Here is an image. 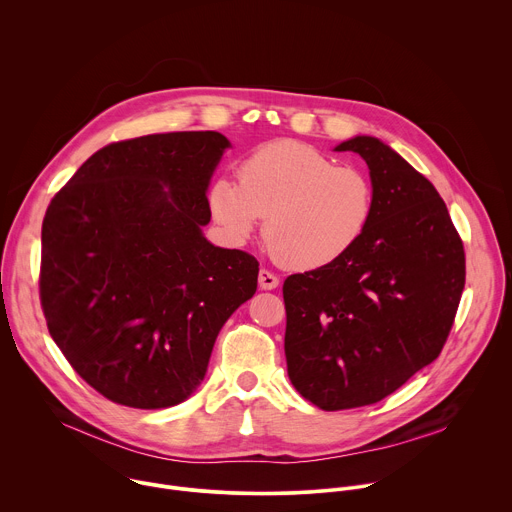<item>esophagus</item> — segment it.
<instances>
[{"mask_svg":"<svg viewBox=\"0 0 512 512\" xmlns=\"http://www.w3.org/2000/svg\"><path fill=\"white\" fill-rule=\"evenodd\" d=\"M279 285V277L267 269L259 271V287L261 289H275Z\"/></svg>","mask_w":512,"mask_h":512,"instance_id":"obj_1","label":"esophagus"}]
</instances>
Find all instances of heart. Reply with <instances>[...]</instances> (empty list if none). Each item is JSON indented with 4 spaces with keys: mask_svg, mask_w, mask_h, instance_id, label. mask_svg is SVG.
Here are the masks:
<instances>
[{
    "mask_svg": "<svg viewBox=\"0 0 512 512\" xmlns=\"http://www.w3.org/2000/svg\"><path fill=\"white\" fill-rule=\"evenodd\" d=\"M237 180L218 176L208 186L216 225L243 243L265 218V245L289 269L316 271L338 263L373 223L371 178L360 168L336 166L302 141L261 145L239 164Z\"/></svg>",
    "mask_w": 512,
    "mask_h": 512,
    "instance_id": "heart-1",
    "label": "heart"
}]
</instances>
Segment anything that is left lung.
I'll return each mask as SVG.
<instances>
[{
  "instance_id": "8db88e82",
  "label": "left lung",
  "mask_w": 512,
  "mask_h": 512,
  "mask_svg": "<svg viewBox=\"0 0 512 512\" xmlns=\"http://www.w3.org/2000/svg\"><path fill=\"white\" fill-rule=\"evenodd\" d=\"M371 170L375 216L338 263L283 281L285 360L324 411L373 405L440 356L466 283V255L433 184L377 137L336 145Z\"/></svg>"
}]
</instances>
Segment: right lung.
Wrapping results in <instances>:
<instances>
[{
  "label": "right lung",
  "instance_id": "obj_1",
  "mask_svg": "<svg viewBox=\"0 0 512 512\" xmlns=\"http://www.w3.org/2000/svg\"><path fill=\"white\" fill-rule=\"evenodd\" d=\"M218 131L115 141L52 198L42 223L48 332L97 393L135 409L188 399L214 340L257 289L259 261L210 245Z\"/></svg>",
  "mask_w": 512,
  "mask_h": 512
}]
</instances>
